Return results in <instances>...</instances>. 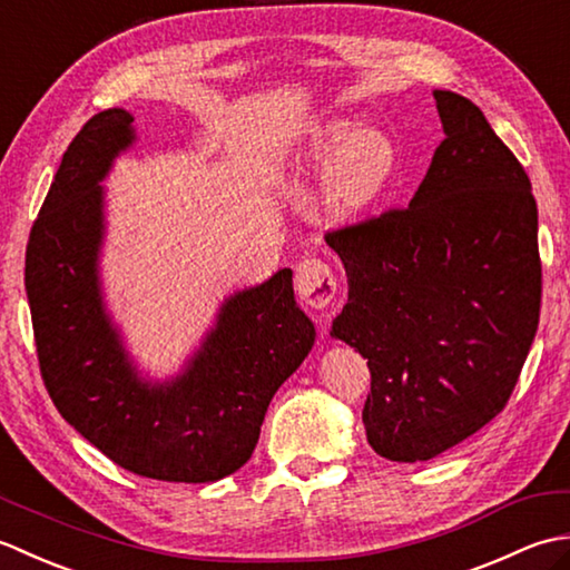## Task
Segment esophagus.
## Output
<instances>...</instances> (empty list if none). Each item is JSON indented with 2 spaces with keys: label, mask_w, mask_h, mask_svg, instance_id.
<instances>
[{
  "label": "esophagus",
  "mask_w": 570,
  "mask_h": 570,
  "mask_svg": "<svg viewBox=\"0 0 570 570\" xmlns=\"http://www.w3.org/2000/svg\"><path fill=\"white\" fill-rule=\"evenodd\" d=\"M296 292L313 308L328 306L337 292V278L328 262L318 257H304L296 264Z\"/></svg>",
  "instance_id": "34e87169"
}]
</instances>
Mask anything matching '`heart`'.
I'll return each instance as SVG.
<instances>
[{"label":"heart","instance_id":"obj_1","mask_svg":"<svg viewBox=\"0 0 570 570\" xmlns=\"http://www.w3.org/2000/svg\"><path fill=\"white\" fill-rule=\"evenodd\" d=\"M306 164L316 171H328V208L341 217H353L370 210L390 188L396 174V151L380 131L333 122L311 139Z\"/></svg>","mask_w":570,"mask_h":570}]
</instances>
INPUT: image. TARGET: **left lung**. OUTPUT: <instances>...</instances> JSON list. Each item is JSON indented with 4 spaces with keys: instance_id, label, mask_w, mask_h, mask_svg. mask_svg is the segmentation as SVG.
Wrapping results in <instances>:
<instances>
[{
    "instance_id": "left-lung-1",
    "label": "left lung",
    "mask_w": 570,
    "mask_h": 570,
    "mask_svg": "<svg viewBox=\"0 0 570 570\" xmlns=\"http://www.w3.org/2000/svg\"><path fill=\"white\" fill-rule=\"evenodd\" d=\"M445 139L406 208L325 233L347 304L333 335L367 360V441L419 463L510 402L534 343L541 257L531 180L485 115L435 90Z\"/></svg>"
}]
</instances>
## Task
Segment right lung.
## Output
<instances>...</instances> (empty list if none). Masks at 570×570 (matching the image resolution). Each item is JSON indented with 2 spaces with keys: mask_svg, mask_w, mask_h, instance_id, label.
Returning <instances> with one entry per match:
<instances>
[{
  "mask_svg": "<svg viewBox=\"0 0 570 570\" xmlns=\"http://www.w3.org/2000/svg\"><path fill=\"white\" fill-rule=\"evenodd\" d=\"M131 115L105 110L68 144L27 245V296L48 396L98 451L144 478L213 482L247 463L276 394L316 328L296 306L292 269L225 304L217 328L171 384L137 380L98 294L102 188L127 149Z\"/></svg>",
  "mask_w": 570,
  "mask_h": 570,
  "instance_id": "add662e5",
  "label": "right lung"
}]
</instances>
